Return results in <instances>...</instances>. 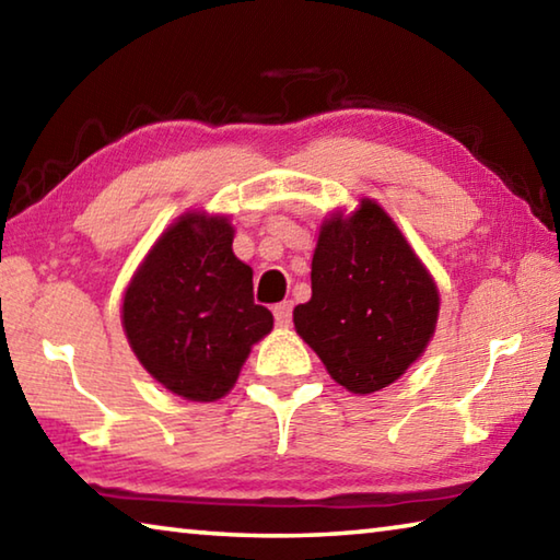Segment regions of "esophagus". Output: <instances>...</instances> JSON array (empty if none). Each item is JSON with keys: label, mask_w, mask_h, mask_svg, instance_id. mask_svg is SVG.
<instances>
[{"label": "esophagus", "mask_w": 560, "mask_h": 560, "mask_svg": "<svg viewBox=\"0 0 560 560\" xmlns=\"http://www.w3.org/2000/svg\"><path fill=\"white\" fill-rule=\"evenodd\" d=\"M291 311H293V303L291 301H281L273 306V318H277V326L279 328H289L291 326Z\"/></svg>", "instance_id": "esophagus-1"}]
</instances>
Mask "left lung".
<instances>
[{
  "instance_id": "left-lung-1",
  "label": "left lung",
  "mask_w": 560,
  "mask_h": 560,
  "mask_svg": "<svg viewBox=\"0 0 560 560\" xmlns=\"http://www.w3.org/2000/svg\"><path fill=\"white\" fill-rule=\"evenodd\" d=\"M440 293L397 224L363 200L320 224L311 261V301L293 308L296 334L338 385L383 390L424 353Z\"/></svg>"
}]
</instances>
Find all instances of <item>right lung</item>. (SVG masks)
<instances>
[{
  "mask_svg": "<svg viewBox=\"0 0 560 560\" xmlns=\"http://www.w3.org/2000/svg\"><path fill=\"white\" fill-rule=\"evenodd\" d=\"M226 217L187 212L167 226L122 299V328L145 371L185 400L232 390L252 346L273 328L234 257Z\"/></svg>",
  "mask_w": 560,
  "mask_h": 560,
  "instance_id": "1",
  "label": "right lung"
}]
</instances>
